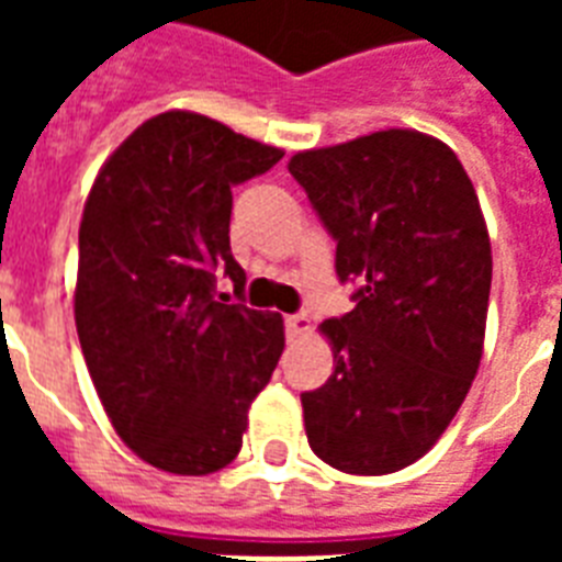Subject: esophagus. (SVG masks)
Instances as JSON below:
<instances>
[{
    "mask_svg": "<svg viewBox=\"0 0 562 562\" xmlns=\"http://www.w3.org/2000/svg\"><path fill=\"white\" fill-rule=\"evenodd\" d=\"M285 333H289V338L312 333V321H308V315H289L285 317Z\"/></svg>",
    "mask_w": 562,
    "mask_h": 562,
    "instance_id": "1",
    "label": "esophagus"
}]
</instances>
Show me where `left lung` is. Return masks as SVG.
I'll return each instance as SVG.
<instances>
[{
  "mask_svg": "<svg viewBox=\"0 0 562 562\" xmlns=\"http://www.w3.org/2000/svg\"><path fill=\"white\" fill-rule=\"evenodd\" d=\"M289 171L335 238L356 308L321 324L335 370L300 396L312 452L387 475L437 443L479 373L493 256L479 194L446 143L375 131Z\"/></svg>",
  "mask_w": 562,
  "mask_h": 562,
  "instance_id": "left-lung-1",
  "label": "left lung"
}]
</instances>
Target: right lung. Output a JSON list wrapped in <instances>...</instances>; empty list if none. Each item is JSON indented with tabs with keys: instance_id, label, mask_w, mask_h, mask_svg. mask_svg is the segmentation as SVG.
I'll return each mask as SVG.
<instances>
[{
	"instance_id": "add662e5",
	"label": "right lung",
	"mask_w": 562,
	"mask_h": 562,
	"mask_svg": "<svg viewBox=\"0 0 562 562\" xmlns=\"http://www.w3.org/2000/svg\"><path fill=\"white\" fill-rule=\"evenodd\" d=\"M280 160L273 145L169 110L110 154L83 203L78 341L116 435L157 470H224L282 356V317L241 303L229 254L233 187Z\"/></svg>"
}]
</instances>
